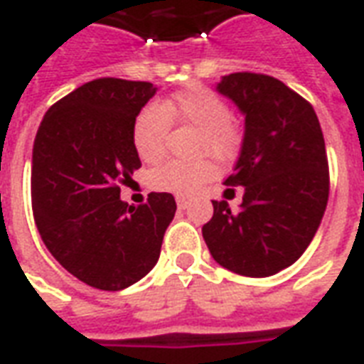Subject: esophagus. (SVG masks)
Listing matches in <instances>:
<instances>
[{"instance_id": "esophagus-1", "label": "esophagus", "mask_w": 364, "mask_h": 364, "mask_svg": "<svg viewBox=\"0 0 364 364\" xmlns=\"http://www.w3.org/2000/svg\"><path fill=\"white\" fill-rule=\"evenodd\" d=\"M177 208H179V210H185V208H187V204H188V198L187 196H177Z\"/></svg>"}]
</instances>
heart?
Segmentation results:
<instances>
[{
    "instance_id": "obj_1",
    "label": "heart",
    "mask_w": 364,
    "mask_h": 364,
    "mask_svg": "<svg viewBox=\"0 0 364 364\" xmlns=\"http://www.w3.org/2000/svg\"><path fill=\"white\" fill-rule=\"evenodd\" d=\"M171 122L198 130L194 153L211 154L219 160L232 159L242 145V130L234 122L230 107L211 88L191 85L176 92L162 105H145L132 124V143L143 162L154 164L166 153ZM215 176L211 160L166 162L151 171L149 187L159 193L191 194Z\"/></svg>"
}]
</instances>
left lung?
<instances>
[{
  "mask_svg": "<svg viewBox=\"0 0 364 364\" xmlns=\"http://www.w3.org/2000/svg\"><path fill=\"white\" fill-rule=\"evenodd\" d=\"M217 90L245 115V134L227 187H243L238 211L213 200L202 227L211 257L247 277L274 276L304 253L328 200L325 139L311 104L279 79L238 71ZM232 191L234 188H227Z\"/></svg>",
  "mask_w": 364,
  "mask_h": 364,
  "instance_id": "left-lung-1",
  "label": "left lung"
}]
</instances>
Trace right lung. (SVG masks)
I'll return each mask as SVG.
<instances>
[{"mask_svg":"<svg viewBox=\"0 0 364 364\" xmlns=\"http://www.w3.org/2000/svg\"><path fill=\"white\" fill-rule=\"evenodd\" d=\"M156 88L145 81L96 79L45 113L31 154V208L54 259L77 279L121 291L156 264L176 215L170 193L128 205L121 185L141 168L132 124Z\"/></svg>","mask_w":364,"mask_h":364,"instance_id":"obj_1","label":"right lung"}]
</instances>
